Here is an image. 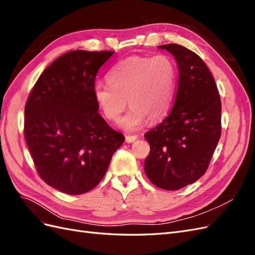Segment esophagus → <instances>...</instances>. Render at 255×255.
I'll return each instance as SVG.
<instances>
[{"mask_svg": "<svg viewBox=\"0 0 255 255\" xmlns=\"http://www.w3.org/2000/svg\"><path fill=\"white\" fill-rule=\"evenodd\" d=\"M137 139V136L134 135H127L126 136V142L130 143V142H134Z\"/></svg>", "mask_w": 255, "mask_h": 255, "instance_id": "esophagus-1", "label": "esophagus"}]
</instances>
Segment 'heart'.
Here are the masks:
<instances>
[{
	"mask_svg": "<svg viewBox=\"0 0 255 255\" xmlns=\"http://www.w3.org/2000/svg\"><path fill=\"white\" fill-rule=\"evenodd\" d=\"M107 84L94 87L95 101L104 117L117 121L127 107L130 110L120 120V127L134 132L151 122L165 118L174 101L177 70L173 60L159 54L153 57L133 56L115 65L107 74Z\"/></svg>",
	"mask_w": 255,
	"mask_h": 255,
	"instance_id": "1",
	"label": "heart"
}]
</instances>
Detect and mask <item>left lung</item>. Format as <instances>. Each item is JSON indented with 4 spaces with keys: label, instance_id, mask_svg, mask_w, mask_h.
Wrapping results in <instances>:
<instances>
[{
    "label": "left lung",
    "instance_id": "left-lung-1",
    "mask_svg": "<svg viewBox=\"0 0 255 255\" xmlns=\"http://www.w3.org/2000/svg\"><path fill=\"white\" fill-rule=\"evenodd\" d=\"M158 48L174 56L179 83L170 114L144 134L150 144L144 172L155 186L177 190L199 180L210 165L221 136V101L201 57L176 43Z\"/></svg>",
    "mask_w": 255,
    "mask_h": 255
}]
</instances>
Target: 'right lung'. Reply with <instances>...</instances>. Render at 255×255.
<instances>
[{
    "label": "right lung",
    "instance_id": "obj_1",
    "mask_svg": "<svg viewBox=\"0 0 255 255\" xmlns=\"http://www.w3.org/2000/svg\"><path fill=\"white\" fill-rule=\"evenodd\" d=\"M113 51L65 53L37 80L25 105L24 137L41 179L64 194L82 195L104 177L125 137L98 113L99 69Z\"/></svg>",
    "mask_w": 255,
    "mask_h": 255
}]
</instances>
